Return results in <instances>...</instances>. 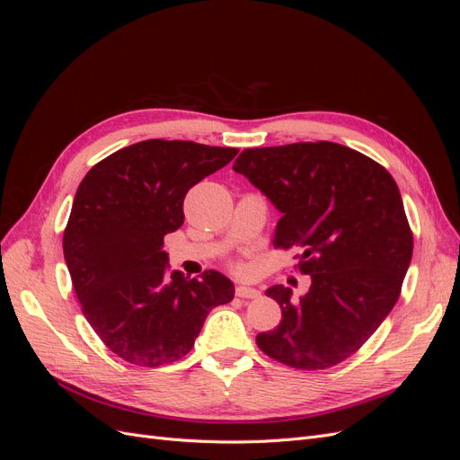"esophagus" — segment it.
<instances>
[{
  "mask_svg": "<svg viewBox=\"0 0 460 460\" xmlns=\"http://www.w3.org/2000/svg\"><path fill=\"white\" fill-rule=\"evenodd\" d=\"M235 296L242 299H257L261 296V291L255 288H249V286H238L235 288Z\"/></svg>",
  "mask_w": 460,
  "mask_h": 460,
  "instance_id": "esophagus-1",
  "label": "esophagus"
}]
</instances>
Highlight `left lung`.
Here are the masks:
<instances>
[{"instance_id":"1","label":"left lung","mask_w":460,"mask_h":460,"mask_svg":"<svg viewBox=\"0 0 460 460\" xmlns=\"http://www.w3.org/2000/svg\"><path fill=\"white\" fill-rule=\"evenodd\" d=\"M232 169L282 213L276 247L303 249L311 288L272 286L282 320L261 332L269 357L323 370L351 357L399 299L412 257V234L395 180L363 153L333 142L243 149Z\"/></svg>"}]
</instances>
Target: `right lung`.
<instances>
[{
    "instance_id": "obj_1",
    "label": "right lung",
    "mask_w": 460,
    "mask_h": 460,
    "mask_svg": "<svg viewBox=\"0 0 460 460\" xmlns=\"http://www.w3.org/2000/svg\"><path fill=\"white\" fill-rule=\"evenodd\" d=\"M238 149L146 140L115 151L82 180L63 253L90 326L117 357L137 367L182 358L207 314L234 299L225 274L169 272L166 234L184 222L191 186Z\"/></svg>"
}]
</instances>
